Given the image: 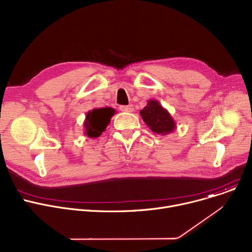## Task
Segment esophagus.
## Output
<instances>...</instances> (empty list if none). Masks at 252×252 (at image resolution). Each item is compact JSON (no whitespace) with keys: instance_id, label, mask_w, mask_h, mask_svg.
<instances>
[{"instance_id":"obj_1","label":"esophagus","mask_w":252,"mask_h":252,"mask_svg":"<svg viewBox=\"0 0 252 252\" xmlns=\"http://www.w3.org/2000/svg\"><path fill=\"white\" fill-rule=\"evenodd\" d=\"M120 109L124 112H132L133 111V106L132 105H123L120 107Z\"/></svg>"}]
</instances>
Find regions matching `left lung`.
Masks as SVG:
<instances>
[{
    "mask_svg": "<svg viewBox=\"0 0 252 252\" xmlns=\"http://www.w3.org/2000/svg\"><path fill=\"white\" fill-rule=\"evenodd\" d=\"M140 114L150 129L158 135H169L176 128V123L171 114L155 99L148 100Z\"/></svg>",
    "mask_w": 252,
    "mask_h": 252,
    "instance_id": "left-lung-1",
    "label": "left lung"
}]
</instances>
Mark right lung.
<instances>
[{
    "label": "right lung",
    "mask_w": 252,
    "mask_h": 252,
    "mask_svg": "<svg viewBox=\"0 0 252 252\" xmlns=\"http://www.w3.org/2000/svg\"><path fill=\"white\" fill-rule=\"evenodd\" d=\"M114 113L115 110L111 107L94 108L92 111H88L84 121L85 136L91 139L98 138L106 129Z\"/></svg>",
    "instance_id": "obj_1"
}]
</instances>
